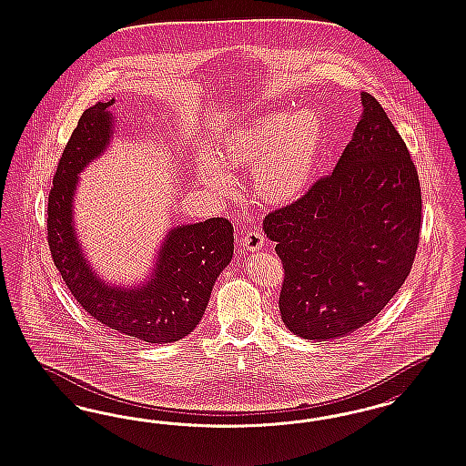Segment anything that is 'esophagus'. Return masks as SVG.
Segmentation results:
<instances>
[{
    "mask_svg": "<svg viewBox=\"0 0 466 466\" xmlns=\"http://www.w3.org/2000/svg\"><path fill=\"white\" fill-rule=\"evenodd\" d=\"M242 244H244V248L249 249V251H258V249H261V248L265 246V236H263L261 230H251V232H248V234L244 236Z\"/></svg>",
    "mask_w": 466,
    "mask_h": 466,
    "instance_id": "1",
    "label": "esophagus"
}]
</instances>
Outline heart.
<instances>
[{"label":"heart","mask_w":466,"mask_h":466,"mask_svg":"<svg viewBox=\"0 0 466 466\" xmlns=\"http://www.w3.org/2000/svg\"><path fill=\"white\" fill-rule=\"evenodd\" d=\"M323 133V121L312 109L267 114L227 131L217 156L227 169H254V193L268 203L285 205L309 187ZM197 174L217 191L228 186L226 170L208 150L198 154Z\"/></svg>","instance_id":"heart-1"}]
</instances>
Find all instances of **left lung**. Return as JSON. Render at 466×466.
I'll use <instances>...</instances> for the list:
<instances>
[{"label":"left lung","instance_id":"1","mask_svg":"<svg viewBox=\"0 0 466 466\" xmlns=\"http://www.w3.org/2000/svg\"><path fill=\"white\" fill-rule=\"evenodd\" d=\"M364 113L329 176L265 217L285 277L279 308L300 339H341L374 319L405 283L420 239L419 174L381 104Z\"/></svg>","mask_w":466,"mask_h":466}]
</instances>
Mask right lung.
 I'll use <instances>...</instances> for the list:
<instances>
[{
    "instance_id": "right-lung-1",
    "label": "right lung",
    "mask_w": 466,
    "mask_h": 466,
    "mask_svg": "<svg viewBox=\"0 0 466 466\" xmlns=\"http://www.w3.org/2000/svg\"><path fill=\"white\" fill-rule=\"evenodd\" d=\"M114 104L88 107L73 129L47 203V242L53 261L71 296L100 325L147 343L187 337L208 306L217 277L234 253V227L224 218L170 228L150 280L138 287H114L94 273L76 239L73 198L78 174L104 154L114 135Z\"/></svg>"
}]
</instances>
